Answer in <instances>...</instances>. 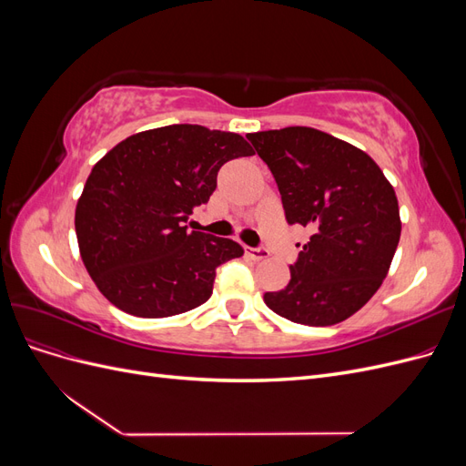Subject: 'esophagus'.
Returning <instances> with one entry per match:
<instances>
[{
  "label": "esophagus",
  "mask_w": 466,
  "mask_h": 466,
  "mask_svg": "<svg viewBox=\"0 0 466 466\" xmlns=\"http://www.w3.org/2000/svg\"><path fill=\"white\" fill-rule=\"evenodd\" d=\"M247 255L252 260H264V258H268V250L266 248H247Z\"/></svg>",
  "instance_id": "esophagus-1"
}]
</instances>
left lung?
Here are the masks:
<instances>
[{
	"label": "left lung",
	"mask_w": 466,
	"mask_h": 466,
	"mask_svg": "<svg viewBox=\"0 0 466 466\" xmlns=\"http://www.w3.org/2000/svg\"><path fill=\"white\" fill-rule=\"evenodd\" d=\"M270 167L289 223L313 231L291 279L264 293L274 313L330 327L358 313L389 274L400 241L394 188L368 153L307 126L247 134Z\"/></svg>",
	"instance_id": "left-lung-1"
}]
</instances>
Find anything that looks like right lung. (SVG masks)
<instances>
[{
    "instance_id": "right-lung-1",
    "label": "right lung",
    "mask_w": 466,
    "mask_h": 466,
    "mask_svg": "<svg viewBox=\"0 0 466 466\" xmlns=\"http://www.w3.org/2000/svg\"><path fill=\"white\" fill-rule=\"evenodd\" d=\"M238 134L173 124L122 139L98 161L76 206L83 264L120 311L163 319L209 299L216 268L243 257L231 238L187 231L223 163L248 157Z\"/></svg>"
}]
</instances>
